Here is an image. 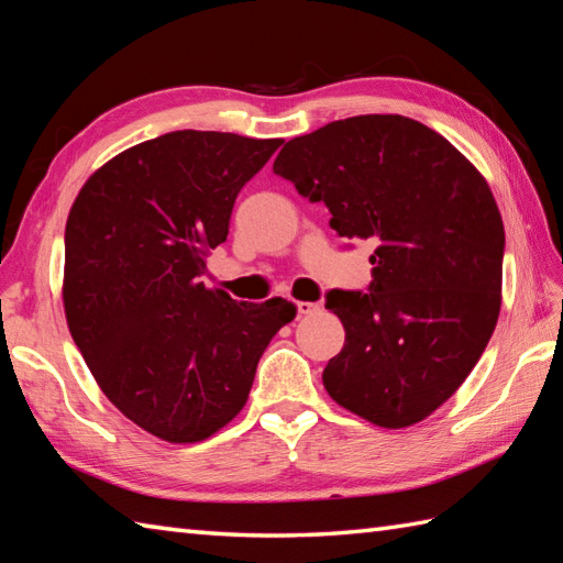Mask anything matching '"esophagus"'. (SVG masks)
Segmentation results:
<instances>
[{
	"label": "esophagus",
	"mask_w": 563,
	"mask_h": 563,
	"mask_svg": "<svg viewBox=\"0 0 563 563\" xmlns=\"http://www.w3.org/2000/svg\"><path fill=\"white\" fill-rule=\"evenodd\" d=\"M317 312H321L319 302H297V314L300 317H312Z\"/></svg>",
	"instance_id": "1"
}]
</instances>
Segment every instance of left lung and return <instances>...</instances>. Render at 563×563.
Returning <instances> with one entry per match:
<instances>
[{
  "label": "left lung",
  "mask_w": 563,
  "mask_h": 563,
  "mask_svg": "<svg viewBox=\"0 0 563 563\" xmlns=\"http://www.w3.org/2000/svg\"><path fill=\"white\" fill-rule=\"evenodd\" d=\"M273 172L324 202L345 239L375 244L367 292L331 290L345 343L329 397L382 428H406L460 389L500 312L506 232L486 178L435 130L355 115L290 140Z\"/></svg>",
  "instance_id": "left-lung-1"
}]
</instances>
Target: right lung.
<instances>
[{
    "instance_id": "add662e5",
    "label": "right lung",
    "mask_w": 563,
    "mask_h": 563,
    "mask_svg": "<svg viewBox=\"0 0 563 563\" xmlns=\"http://www.w3.org/2000/svg\"><path fill=\"white\" fill-rule=\"evenodd\" d=\"M283 140L176 130L93 174L65 227L71 339L118 411L166 442H198L244 409L295 305L236 302L200 283L239 190Z\"/></svg>"
}]
</instances>
